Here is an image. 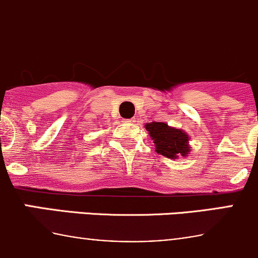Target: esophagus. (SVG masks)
<instances>
[{
  "instance_id": "34e87169",
  "label": "esophagus",
  "mask_w": 258,
  "mask_h": 258,
  "mask_svg": "<svg viewBox=\"0 0 258 258\" xmlns=\"http://www.w3.org/2000/svg\"><path fill=\"white\" fill-rule=\"evenodd\" d=\"M126 122H127V123H134V122H135V121H134V119H127V121H126Z\"/></svg>"
}]
</instances>
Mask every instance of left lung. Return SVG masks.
I'll return each mask as SVG.
<instances>
[{
  "mask_svg": "<svg viewBox=\"0 0 258 258\" xmlns=\"http://www.w3.org/2000/svg\"><path fill=\"white\" fill-rule=\"evenodd\" d=\"M145 128L155 144L156 152L165 157L176 160L179 156L187 157L191 152L189 135L183 130L168 126L166 122H147Z\"/></svg>",
  "mask_w": 258,
  "mask_h": 258,
  "instance_id": "left-lung-1",
  "label": "left lung"
}]
</instances>
